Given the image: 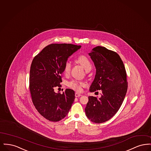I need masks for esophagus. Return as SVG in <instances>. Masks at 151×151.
<instances>
[{
  "mask_svg": "<svg viewBox=\"0 0 151 151\" xmlns=\"http://www.w3.org/2000/svg\"><path fill=\"white\" fill-rule=\"evenodd\" d=\"M75 96V97H79L81 96V94L78 93H77V92H76Z\"/></svg>",
  "mask_w": 151,
  "mask_h": 151,
  "instance_id": "34e87169",
  "label": "esophagus"
}]
</instances>
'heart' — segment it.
I'll return each mask as SVG.
<instances>
[{
  "mask_svg": "<svg viewBox=\"0 0 151 151\" xmlns=\"http://www.w3.org/2000/svg\"><path fill=\"white\" fill-rule=\"evenodd\" d=\"M76 63L81 65L86 71L91 70L92 68V63L89 59L85 55H80L75 59ZM71 68V65L70 62L65 63L63 67V72L65 75L70 73ZM68 86L72 88L73 90L80 92L82 90V87L84 86V83L77 80H72L68 83Z\"/></svg>",
  "mask_w": 151,
  "mask_h": 151,
  "instance_id": "1",
  "label": "heart"
}]
</instances>
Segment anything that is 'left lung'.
I'll return each mask as SVG.
<instances>
[{
	"label": "left lung",
	"instance_id": "8db88e82",
	"mask_svg": "<svg viewBox=\"0 0 151 151\" xmlns=\"http://www.w3.org/2000/svg\"><path fill=\"white\" fill-rule=\"evenodd\" d=\"M89 55L96 68L89 91L101 90L102 94L99 99L88 97L85 111L89 120L100 123L111 119L121 106L128 87L127 75L121 58L114 51L97 46Z\"/></svg>",
	"mask_w": 151,
	"mask_h": 151
}]
</instances>
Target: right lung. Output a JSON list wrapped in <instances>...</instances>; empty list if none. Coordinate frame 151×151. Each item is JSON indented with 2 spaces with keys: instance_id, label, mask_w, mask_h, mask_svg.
I'll return each mask as SVG.
<instances>
[{
  "instance_id": "1",
  "label": "right lung",
  "mask_w": 151,
  "mask_h": 151,
  "mask_svg": "<svg viewBox=\"0 0 151 151\" xmlns=\"http://www.w3.org/2000/svg\"><path fill=\"white\" fill-rule=\"evenodd\" d=\"M81 46L70 43H52L36 55L30 70L29 89L32 102L39 113L52 122L63 119L75 100V92L66 89L55 93L61 86L62 74L67 59Z\"/></svg>"
}]
</instances>
